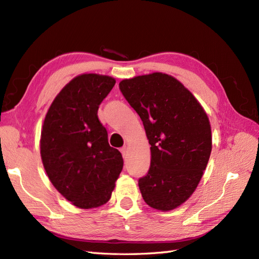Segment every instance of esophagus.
Instances as JSON below:
<instances>
[{"label": "esophagus", "instance_id": "1", "mask_svg": "<svg viewBox=\"0 0 259 259\" xmlns=\"http://www.w3.org/2000/svg\"><path fill=\"white\" fill-rule=\"evenodd\" d=\"M120 151H121V153H122V156H123V157H125V156H126V153H128V147H126V146H123V147L121 148V149H120Z\"/></svg>", "mask_w": 259, "mask_h": 259}]
</instances>
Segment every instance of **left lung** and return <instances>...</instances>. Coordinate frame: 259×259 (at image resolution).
Returning a JSON list of instances; mask_svg holds the SVG:
<instances>
[{
	"instance_id": "8db88e82",
	"label": "left lung",
	"mask_w": 259,
	"mask_h": 259,
	"mask_svg": "<svg viewBox=\"0 0 259 259\" xmlns=\"http://www.w3.org/2000/svg\"><path fill=\"white\" fill-rule=\"evenodd\" d=\"M119 89L144 123L150 144L139 179L147 205L172 210L192 195L211 152V129L200 103L174 76L155 72L122 80Z\"/></svg>"
}]
</instances>
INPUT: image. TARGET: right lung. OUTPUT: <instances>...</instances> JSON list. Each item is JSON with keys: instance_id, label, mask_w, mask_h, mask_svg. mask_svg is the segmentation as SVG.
I'll return each instance as SVG.
<instances>
[{"instance_id": "1", "label": "right lung", "mask_w": 259, "mask_h": 259, "mask_svg": "<svg viewBox=\"0 0 259 259\" xmlns=\"http://www.w3.org/2000/svg\"><path fill=\"white\" fill-rule=\"evenodd\" d=\"M114 83L108 75L75 76L54 99L43 123L40 149L48 177L79 208L104 205L123 167L98 118L99 106Z\"/></svg>"}]
</instances>
